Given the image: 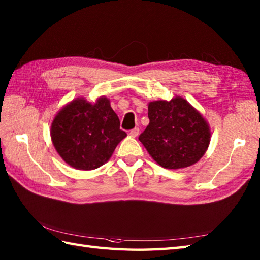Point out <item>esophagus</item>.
<instances>
[{"mask_svg": "<svg viewBox=\"0 0 260 260\" xmlns=\"http://www.w3.org/2000/svg\"><path fill=\"white\" fill-rule=\"evenodd\" d=\"M140 134V129L139 128H137V127H136V128H134V129H132L131 132H129V135L132 136V137H136L137 135H139Z\"/></svg>", "mask_w": 260, "mask_h": 260, "instance_id": "esophagus-1", "label": "esophagus"}]
</instances>
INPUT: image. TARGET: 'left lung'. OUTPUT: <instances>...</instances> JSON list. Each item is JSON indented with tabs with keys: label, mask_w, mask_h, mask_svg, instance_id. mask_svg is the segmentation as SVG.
<instances>
[{
	"label": "left lung",
	"mask_w": 260,
	"mask_h": 260,
	"mask_svg": "<svg viewBox=\"0 0 260 260\" xmlns=\"http://www.w3.org/2000/svg\"><path fill=\"white\" fill-rule=\"evenodd\" d=\"M150 124L139 140L162 168L191 167L207 152L211 131L206 118L183 97L148 103Z\"/></svg>",
	"instance_id": "1"
}]
</instances>
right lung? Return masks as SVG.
Listing matches in <instances>:
<instances>
[{"label":"right lung","instance_id":"right-lung-1","mask_svg":"<svg viewBox=\"0 0 260 260\" xmlns=\"http://www.w3.org/2000/svg\"><path fill=\"white\" fill-rule=\"evenodd\" d=\"M107 97L95 103L75 98L59 110L51 123V141L63 161L77 170H95L112 157L127 136Z\"/></svg>","mask_w":260,"mask_h":260}]
</instances>
